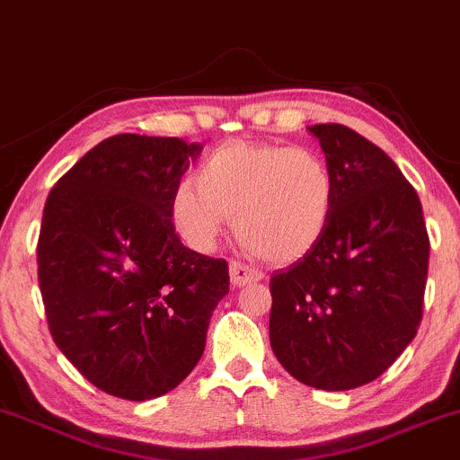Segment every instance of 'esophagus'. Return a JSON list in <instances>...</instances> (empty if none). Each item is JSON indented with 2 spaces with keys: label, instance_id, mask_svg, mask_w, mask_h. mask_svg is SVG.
I'll return each instance as SVG.
<instances>
[{
  "label": "esophagus",
  "instance_id": "1",
  "mask_svg": "<svg viewBox=\"0 0 460 460\" xmlns=\"http://www.w3.org/2000/svg\"><path fill=\"white\" fill-rule=\"evenodd\" d=\"M229 272H231V283L235 287H246L263 279V272H259V270L252 268V265H246L240 261H231Z\"/></svg>",
  "mask_w": 460,
  "mask_h": 460
}]
</instances>
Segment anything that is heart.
Wrapping results in <instances>:
<instances>
[{
    "instance_id": "1",
    "label": "heart",
    "mask_w": 460,
    "mask_h": 460,
    "mask_svg": "<svg viewBox=\"0 0 460 460\" xmlns=\"http://www.w3.org/2000/svg\"><path fill=\"white\" fill-rule=\"evenodd\" d=\"M334 199L332 169L313 149L234 141L203 160L195 181L175 186L169 218L192 251L209 252L234 216L242 244L291 263L319 244Z\"/></svg>"
}]
</instances>
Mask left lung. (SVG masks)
<instances>
[{
  "label": "left lung",
  "mask_w": 460,
  "mask_h": 460,
  "mask_svg": "<svg viewBox=\"0 0 460 460\" xmlns=\"http://www.w3.org/2000/svg\"><path fill=\"white\" fill-rule=\"evenodd\" d=\"M308 130L334 175V212L319 244L270 279V345L302 384L353 390L416 336L430 242L416 188L384 149L342 124Z\"/></svg>",
  "instance_id": "1"
}]
</instances>
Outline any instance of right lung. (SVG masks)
Instances as JSON below:
<instances>
[{
    "instance_id": "right-lung-1",
    "label": "right lung",
    "mask_w": 460,
    "mask_h": 460,
    "mask_svg": "<svg viewBox=\"0 0 460 460\" xmlns=\"http://www.w3.org/2000/svg\"><path fill=\"white\" fill-rule=\"evenodd\" d=\"M201 143L115 135L58 180L44 203L38 285L55 345L98 390L149 401L206 349L229 265L180 242L169 201Z\"/></svg>"
}]
</instances>
